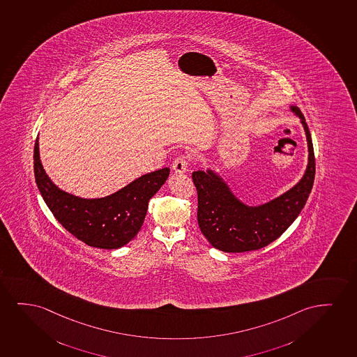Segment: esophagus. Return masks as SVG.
<instances>
[{
  "instance_id": "obj_1",
  "label": "esophagus",
  "mask_w": 357,
  "mask_h": 357,
  "mask_svg": "<svg viewBox=\"0 0 357 357\" xmlns=\"http://www.w3.org/2000/svg\"><path fill=\"white\" fill-rule=\"evenodd\" d=\"M189 163H190V158L189 156H185V155H183V156H179V158H176L174 161H173V169L176 173H185L186 168L189 166Z\"/></svg>"
}]
</instances>
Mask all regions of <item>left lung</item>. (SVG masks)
<instances>
[{
	"label": "left lung",
	"mask_w": 357,
	"mask_h": 357,
	"mask_svg": "<svg viewBox=\"0 0 357 357\" xmlns=\"http://www.w3.org/2000/svg\"><path fill=\"white\" fill-rule=\"evenodd\" d=\"M292 110L305 130L309 163L301 181L286 194L258 207H248L213 172L192 173L199 227L214 248L229 253L263 248L281 236L304 208L315 179V153L305 117L299 107H292Z\"/></svg>",
	"instance_id": "8db88e82"
}]
</instances>
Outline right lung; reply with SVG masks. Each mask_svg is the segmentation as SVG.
Returning a JSON list of instances; mask_svg holds the SVG:
<instances>
[{"label": "right lung", "instance_id": "1", "mask_svg": "<svg viewBox=\"0 0 357 357\" xmlns=\"http://www.w3.org/2000/svg\"><path fill=\"white\" fill-rule=\"evenodd\" d=\"M33 172L42 197L63 227L86 245L104 250L120 248L135 238L143 225L149 199L169 176L166 167L107 197L81 199L58 189L47 176L40 161L38 138L33 149Z\"/></svg>", "mask_w": 357, "mask_h": 357}]
</instances>
